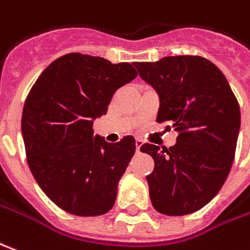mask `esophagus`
<instances>
[{"label": "esophagus", "instance_id": "1", "mask_svg": "<svg viewBox=\"0 0 250 250\" xmlns=\"http://www.w3.org/2000/svg\"><path fill=\"white\" fill-rule=\"evenodd\" d=\"M144 145V142L141 141V139H137L135 141V147H137V153H139V150H141V146Z\"/></svg>", "mask_w": 250, "mask_h": 250}]
</instances>
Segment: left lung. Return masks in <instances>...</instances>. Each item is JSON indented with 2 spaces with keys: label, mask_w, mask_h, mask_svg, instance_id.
I'll return each mask as SVG.
<instances>
[{
  "label": "left lung",
  "mask_w": 250,
  "mask_h": 250,
  "mask_svg": "<svg viewBox=\"0 0 250 250\" xmlns=\"http://www.w3.org/2000/svg\"><path fill=\"white\" fill-rule=\"evenodd\" d=\"M139 76L160 98L157 122H169L176 144H144L154 169L146 176L154 209L183 216L201 209L222 189L231 169L241 125L237 98L226 76L200 56H169L135 62Z\"/></svg>",
  "instance_id": "8db88e82"
}]
</instances>
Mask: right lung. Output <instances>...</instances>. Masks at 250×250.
<instances>
[{
  "instance_id": "add662e5",
  "label": "right lung",
  "mask_w": 250,
  "mask_h": 250,
  "mask_svg": "<svg viewBox=\"0 0 250 250\" xmlns=\"http://www.w3.org/2000/svg\"><path fill=\"white\" fill-rule=\"evenodd\" d=\"M137 75L128 62L69 53L46 67L27 96L21 134L28 167L42 191L68 213L98 216L115 204L135 139L108 144L94 135L93 122Z\"/></svg>"
}]
</instances>
